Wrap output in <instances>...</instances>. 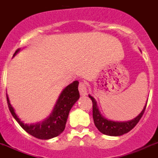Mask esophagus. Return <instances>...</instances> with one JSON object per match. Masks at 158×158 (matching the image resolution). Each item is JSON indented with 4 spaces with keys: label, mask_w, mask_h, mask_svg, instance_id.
<instances>
[{
    "label": "esophagus",
    "mask_w": 158,
    "mask_h": 158,
    "mask_svg": "<svg viewBox=\"0 0 158 158\" xmlns=\"http://www.w3.org/2000/svg\"><path fill=\"white\" fill-rule=\"evenodd\" d=\"M79 90L81 96H85L87 94V86L83 82H79Z\"/></svg>",
    "instance_id": "esophagus-1"
}]
</instances>
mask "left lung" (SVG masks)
Instances as JSON below:
<instances>
[{"label": "left lung", "mask_w": 158, "mask_h": 158, "mask_svg": "<svg viewBox=\"0 0 158 158\" xmlns=\"http://www.w3.org/2000/svg\"><path fill=\"white\" fill-rule=\"evenodd\" d=\"M89 97L92 100L93 102V118H94V122L95 124L96 127L101 132H102L104 135H112V136H118V135H122L125 133H127L129 131L132 130L134 127L137 125V123L139 122L140 118H142L144 111L146 110L147 102L146 103L145 107H143V110L141 111L140 114L135 118L129 122H113V121L107 120L105 118L102 116L101 112L99 111V109L97 107V102L94 97L89 95Z\"/></svg>", "instance_id": "left-lung-1"}]
</instances>
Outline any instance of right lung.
<instances>
[{
    "mask_svg": "<svg viewBox=\"0 0 158 158\" xmlns=\"http://www.w3.org/2000/svg\"><path fill=\"white\" fill-rule=\"evenodd\" d=\"M19 51V50L18 49L14 55H15V54ZM78 86H79V82L74 81L67 87L64 88V90L61 92V95L59 96V98L54 106L52 113L46 120L37 124L27 125V124L23 123L16 115L14 108L10 104L9 99L7 95L8 108L15 119L26 132L37 139H51L60 135L64 131L69 111L72 106L74 105L75 103L79 98Z\"/></svg>",
    "mask_w": 158,
    "mask_h": 158,
    "instance_id": "right-lung-1",
    "label": "right lung"
}]
</instances>
